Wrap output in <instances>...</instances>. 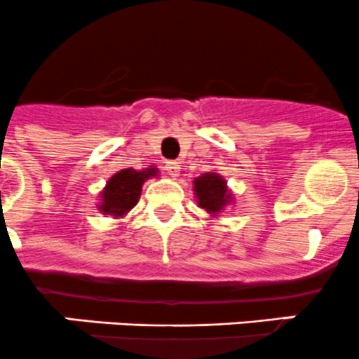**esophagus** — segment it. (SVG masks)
I'll return each instance as SVG.
<instances>
[{
    "instance_id": "obj_1",
    "label": "esophagus",
    "mask_w": 359,
    "mask_h": 359,
    "mask_svg": "<svg viewBox=\"0 0 359 359\" xmlns=\"http://www.w3.org/2000/svg\"><path fill=\"white\" fill-rule=\"evenodd\" d=\"M165 171H168V175L171 176L172 180H176L180 176V165L178 162H168L165 164Z\"/></svg>"
}]
</instances>
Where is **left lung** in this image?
Listing matches in <instances>:
<instances>
[{"instance_id":"left-lung-1","label":"left lung","mask_w":359,"mask_h":359,"mask_svg":"<svg viewBox=\"0 0 359 359\" xmlns=\"http://www.w3.org/2000/svg\"><path fill=\"white\" fill-rule=\"evenodd\" d=\"M194 194L197 198L198 208L218 218L225 208L233 202V195L230 194L226 181L218 172H204L194 180Z\"/></svg>"}]
</instances>
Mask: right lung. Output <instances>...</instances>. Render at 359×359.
I'll use <instances>...</instances> for the list:
<instances>
[{"mask_svg": "<svg viewBox=\"0 0 359 359\" xmlns=\"http://www.w3.org/2000/svg\"><path fill=\"white\" fill-rule=\"evenodd\" d=\"M158 176V169L150 165L147 169H122L115 172L108 181L106 187L99 194L97 209L102 215H109L113 218H123L134 205L137 204L144 181Z\"/></svg>", "mask_w": 359, "mask_h": 359, "instance_id": "obj_1", "label": "right lung"}]
</instances>
